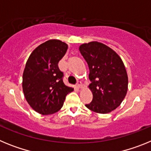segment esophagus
<instances>
[{"instance_id":"34e87169","label":"esophagus","mask_w":151,"mask_h":151,"mask_svg":"<svg viewBox=\"0 0 151 151\" xmlns=\"http://www.w3.org/2000/svg\"><path fill=\"white\" fill-rule=\"evenodd\" d=\"M76 87H77V88H78V89L82 88V84L81 83V82H77Z\"/></svg>"}]
</instances>
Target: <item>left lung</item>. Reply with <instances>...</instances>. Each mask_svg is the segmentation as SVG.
I'll list each match as a JSON object with an SVG mask.
<instances>
[{
    "mask_svg": "<svg viewBox=\"0 0 151 151\" xmlns=\"http://www.w3.org/2000/svg\"><path fill=\"white\" fill-rule=\"evenodd\" d=\"M79 51L88 65L89 88L93 100L85 106L105 114L116 109L128 91V75L120 57L113 49L97 41L79 46Z\"/></svg>",
    "mask_w": 151,
    "mask_h": 151,
    "instance_id": "1",
    "label": "left lung"
}]
</instances>
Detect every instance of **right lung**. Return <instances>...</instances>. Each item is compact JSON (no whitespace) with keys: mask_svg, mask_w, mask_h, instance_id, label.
Returning a JSON list of instances; mask_svg holds the SVG:
<instances>
[{"mask_svg":"<svg viewBox=\"0 0 151 151\" xmlns=\"http://www.w3.org/2000/svg\"><path fill=\"white\" fill-rule=\"evenodd\" d=\"M68 45L51 39L32 52L22 75V90L28 104L35 111L49 115L59 111L66 96L73 91L63 82V73L58 67Z\"/></svg>","mask_w":151,"mask_h":151,"instance_id":"add662e5","label":"right lung"}]
</instances>
